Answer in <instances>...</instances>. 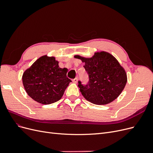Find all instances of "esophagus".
I'll use <instances>...</instances> for the list:
<instances>
[{"label":"esophagus","mask_w":153,"mask_h":153,"mask_svg":"<svg viewBox=\"0 0 153 153\" xmlns=\"http://www.w3.org/2000/svg\"><path fill=\"white\" fill-rule=\"evenodd\" d=\"M77 80H78V79L77 77H76L75 79H72V82H74V83H77Z\"/></svg>","instance_id":"esophagus-1"}]
</instances>
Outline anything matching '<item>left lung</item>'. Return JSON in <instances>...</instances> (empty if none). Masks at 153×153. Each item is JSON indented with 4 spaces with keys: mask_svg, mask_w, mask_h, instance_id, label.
I'll use <instances>...</instances> for the list:
<instances>
[{
    "mask_svg": "<svg viewBox=\"0 0 153 153\" xmlns=\"http://www.w3.org/2000/svg\"><path fill=\"white\" fill-rule=\"evenodd\" d=\"M76 59L85 62L89 82L82 85L78 81L82 95L88 101L98 105L107 104L120 95L127 82V74L117 59L104 51L95 52L91 58L79 55Z\"/></svg>",
    "mask_w": 153,
    "mask_h": 153,
    "instance_id": "1",
    "label": "left lung"
}]
</instances>
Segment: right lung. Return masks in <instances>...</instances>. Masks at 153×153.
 <instances>
[{"instance_id": "right-lung-1", "label": "right lung", "mask_w": 153, "mask_h": 153, "mask_svg": "<svg viewBox=\"0 0 153 153\" xmlns=\"http://www.w3.org/2000/svg\"><path fill=\"white\" fill-rule=\"evenodd\" d=\"M68 69L59 68L54 57H39L22 76V82L27 94L34 101L50 104L60 100L72 82L67 77Z\"/></svg>"}]
</instances>
